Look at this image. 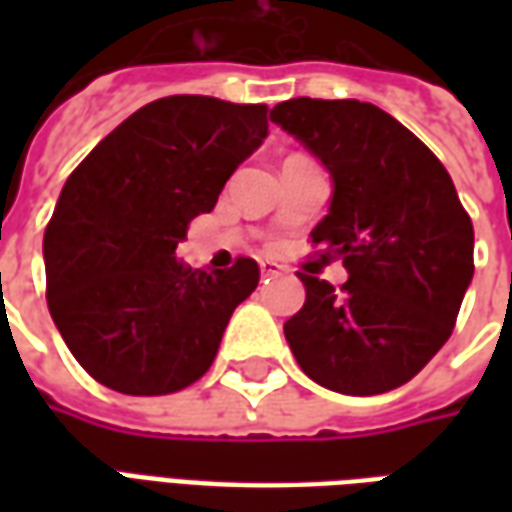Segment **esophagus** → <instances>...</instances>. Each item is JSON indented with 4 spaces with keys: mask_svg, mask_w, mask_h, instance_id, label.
Wrapping results in <instances>:
<instances>
[{
    "mask_svg": "<svg viewBox=\"0 0 512 512\" xmlns=\"http://www.w3.org/2000/svg\"><path fill=\"white\" fill-rule=\"evenodd\" d=\"M260 274H263V277H279V274H282V266H279V263H274V260H263V263H260Z\"/></svg>",
    "mask_w": 512,
    "mask_h": 512,
    "instance_id": "esophagus-1",
    "label": "esophagus"
}]
</instances>
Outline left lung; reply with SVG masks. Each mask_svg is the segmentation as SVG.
Returning <instances> with one entry per match:
<instances>
[{
  "instance_id": "8db88e82",
  "label": "left lung",
  "mask_w": 512,
  "mask_h": 512,
  "mask_svg": "<svg viewBox=\"0 0 512 512\" xmlns=\"http://www.w3.org/2000/svg\"><path fill=\"white\" fill-rule=\"evenodd\" d=\"M271 120L332 175L310 233L348 282L301 274L307 299L285 340L332 392L381 395L417 376L450 340L474 274V230L450 172L403 123L362 101L290 98Z\"/></svg>"
}]
</instances>
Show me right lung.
<instances>
[{
	"instance_id": "obj_1",
	"label": "right lung",
	"mask_w": 512,
	"mask_h": 512,
	"mask_svg": "<svg viewBox=\"0 0 512 512\" xmlns=\"http://www.w3.org/2000/svg\"><path fill=\"white\" fill-rule=\"evenodd\" d=\"M266 106L169 95L136 109L65 180L46 235L49 312L76 362L123 395L205 376L260 268L202 271L175 257L268 136Z\"/></svg>"
}]
</instances>
